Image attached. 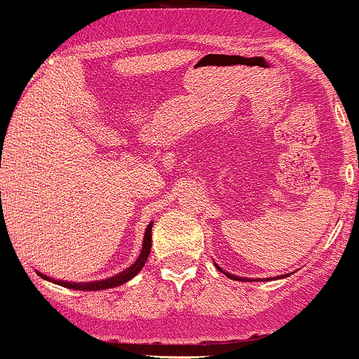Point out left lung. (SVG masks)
Listing matches in <instances>:
<instances>
[{"instance_id":"obj_1","label":"left lung","mask_w":359,"mask_h":359,"mask_svg":"<svg viewBox=\"0 0 359 359\" xmlns=\"http://www.w3.org/2000/svg\"><path fill=\"white\" fill-rule=\"evenodd\" d=\"M216 269H218L219 272H223L222 269L218 267V265H216ZM223 274H226V278H232V279H237V281H244V278H237V276H232V274H229V272H223ZM248 281H250V279H248Z\"/></svg>"}]
</instances>
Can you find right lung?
<instances>
[{
  "label": "right lung",
  "mask_w": 359,
  "mask_h": 359,
  "mask_svg": "<svg viewBox=\"0 0 359 359\" xmlns=\"http://www.w3.org/2000/svg\"><path fill=\"white\" fill-rule=\"evenodd\" d=\"M150 250H151V223L147 226V232H144L143 250H141L140 258H137V260L134 262L129 269H126V271L120 272V274L113 276V278L102 279V281H94V283H67V281H57V279H50V278H47L45 274H40V272H38V274H40L43 279H47V281H52V283H55V285H60V286H64V288H71V290L97 292V290L115 288V286H120V285H123V283L129 281V279H133L134 276H136L137 272L143 269V265L147 264V260H148V255H150Z\"/></svg>",
  "instance_id": "add662e5"
}]
</instances>
